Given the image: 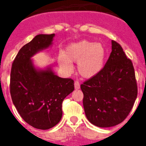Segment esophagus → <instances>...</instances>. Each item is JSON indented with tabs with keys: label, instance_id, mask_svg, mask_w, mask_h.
I'll list each match as a JSON object with an SVG mask.
<instances>
[{
	"label": "esophagus",
	"instance_id": "34e87169",
	"mask_svg": "<svg viewBox=\"0 0 146 146\" xmlns=\"http://www.w3.org/2000/svg\"><path fill=\"white\" fill-rule=\"evenodd\" d=\"M74 88H75L76 90H77V89H79L80 88V82L78 81H76L74 82Z\"/></svg>",
	"mask_w": 146,
	"mask_h": 146
}]
</instances>
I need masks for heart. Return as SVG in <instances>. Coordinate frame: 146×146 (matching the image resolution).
<instances>
[{
	"label": "heart",
	"instance_id": "b5f03b06",
	"mask_svg": "<svg viewBox=\"0 0 146 146\" xmlns=\"http://www.w3.org/2000/svg\"><path fill=\"white\" fill-rule=\"evenodd\" d=\"M106 56V48L102 44L82 40L68 45L64 53L59 54L58 63L64 70L71 72L72 63L77 62L78 73L84 78L91 79L102 72Z\"/></svg>",
	"mask_w": 146,
	"mask_h": 146
}]
</instances>
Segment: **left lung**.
Here are the masks:
<instances>
[{
	"mask_svg": "<svg viewBox=\"0 0 146 146\" xmlns=\"http://www.w3.org/2000/svg\"><path fill=\"white\" fill-rule=\"evenodd\" d=\"M86 118L99 127L121 123L133 107L137 86L135 69L121 45L112 41V52L102 72L80 86Z\"/></svg>",
	"mask_w": 146,
	"mask_h": 146,
	"instance_id": "left-lung-1",
	"label": "left lung"
}]
</instances>
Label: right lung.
<instances>
[{"label":"right lung","mask_w":146,"mask_h":146,"mask_svg":"<svg viewBox=\"0 0 146 146\" xmlns=\"http://www.w3.org/2000/svg\"><path fill=\"white\" fill-rule=\"evenodd\" d=\"M55 33L38 34L20 50L13 62L10 94L23 120L34 128L49 129L62 118V102L74 91V80L55 74L52 65L41 69L33 56L52 47Z\"/></svg>","instance_id":"1"}]
</instances>
